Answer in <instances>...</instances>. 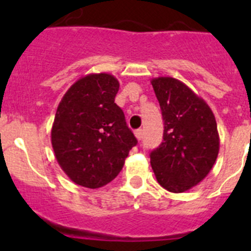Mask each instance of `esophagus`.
<instances>
[{"mask_svg":"<svg viewBox=\"0 0 251 251\" xmlns=\"http://www.w3.org/2000/svg\"><path fill=\"white\" fill-rule=\"evenodd\" d=\"M134 134H136V137H137V139H138V141H142V137H143V130L137 129L136 132H134Z\"/></svg>","mask_w":251,"mask_h":251,"instance_id":"obj_1","label":"esophagus"}]
</instances>
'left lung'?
Segmentation results:
<instances>
[{"label": "left lung", "instance_id": "8db88e82", "mask_svg": "<svg viewBox=\"0 0 251 251\" xmlns=\"http://www.w3.org/2000/svg\"><path fill=\"white\" fill-rule=\"evenodd\" d=\"M165 122L163 142L151 152V166L167 191L185 192L214 167L220 138L215 115L202 98L175 77L152 79Z\"/></svg>", "mask_w": 251, "mask_h": 251}]
</instances>
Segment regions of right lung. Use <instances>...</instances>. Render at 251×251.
I'll use <instances>...</instances> for the list:
<instances>
[{"mask_svg": "<svg viewBox=\"0 0 251 251\" xmlns=\"http://www.w3.org/2000/svg\"><path fill=\"white\" fill-rule=\"evenodd\" d=\"M113 75L89 74L75 81L57 106L51 145L57 163L76 185L99 188L118 176L137 139L114 103Z\"/></svg>", "mask_w": 251, "mask_h": 251, "instance_id": "right-lung-1", "label": "right lung"}]
</instances>
